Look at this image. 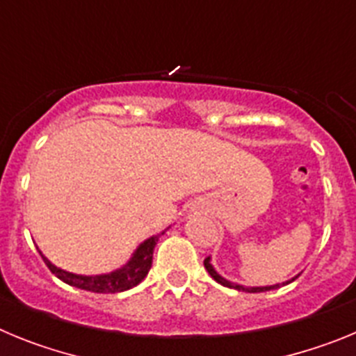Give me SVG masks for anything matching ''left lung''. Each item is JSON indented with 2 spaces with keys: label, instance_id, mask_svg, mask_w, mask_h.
Wrapping results in <instances>:
<instances>
[{
  "label": "left lung",
  "instance_id": "obj_1",
  "mask_svg": "<svg viewBox=\"0 0 356 356\" xmlns=\"http://www.w3.org/2000/svg\"><path fill=\"white\" fill-rule=\"evenodd\" d=\"M205 267H207V271H209V275L212 276L213 280H216L217 284H221V285H225V287H229V289H237V291H246V292H266V291H273V289H278V287H282V285H273V287H242V285H235V284H229L228 280H225V278H221V276L217 275L216 271H213V267H212V264H210V257H207L205 259ZM287 284H291V282H287Z\"/></svg>",
  "mask_w": 356,
  "mask_h": 356
}]
</instances>
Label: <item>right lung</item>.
Listing matches in <instances>:
<instances>
[{"mask_svg": "<svg viewBox=\"0 0 356 356\" xmlns=\"http://www.w3.org/2000/svg\"><path fill=\"white\" fill-rule=\"evenodd\" d=\"M159 237L160 235H156V237H151L147 238V241H144L139 246V250L135 251V254L131 257L130 262L122 267V269H119V271L115 273H110V275L78 276L55 267L46 257H42V260L46 262V266L49 267V271H51L56 278H60L62 282H65L67 285H72V287L83 289V291L90 292L114 294V292L128 291V289L139 285L140 282L146 278V275L151 269L153 250H155L156 242H159Z\"/></svg>", "mask_w": 356, "mask_h": 356, "instance_id": "add662e5", "label": "right lung"}]
</instances>
